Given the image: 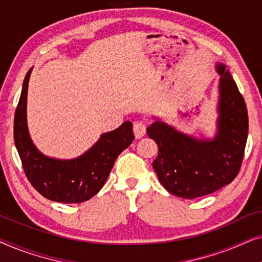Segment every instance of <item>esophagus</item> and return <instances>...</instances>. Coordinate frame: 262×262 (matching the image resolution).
Listing matches in <instances>:
<instances>
[{
  "label": "esophagus",
  "instance_id": "esophagus-1",
  "mask_svg": "<svg viewBox=\"0 0 262 262\" xmlns=\"http://www.w3.org/2000/svg\"><path fill=\"white\" fill-rule=\"evenodd\" d=\"M146 131V125L144 121H135L134 123V132H135V137L136 138H142L143 136L145 135Z\"/></svg>",
  "mask_w": 262,
  "mask_h": 262
}]
</instances>
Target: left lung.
Wrapping results in <instances>:
<instances>
[{
    "instance_id": "obj_1",
    "label": "left lung",
    "mask_w": 262,
    "mask_h": 262,
    "mask_svg": "<svg viewBox=\"0 0 262 262\" xmlns=\"http://www.w3.org/2000/svg\"><path fill=\"white\" fill-rule=\"evenodd\" d=\"M220 74L217 134L212 139L182 134L155 120L146 134L159 145L152 162L161 185L173 195L194 199L218 191L237 177L248 137V112L230 71L217 63Z\"/></svg>"
}]
</instances>
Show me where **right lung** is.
I'll return each mask as SVG.
<instances>
[{"instance_id": "right-lung-1", "label": "right lung", "mask_w": 262, "mask_h": 262, "mask_svg": "<svg viewBox=\"0 0 262 262\" xmlns=\"http://www.w3.org/2000/svg\"><path fill=\"white\" fill-rule=\"evenodd\" d=\"M32 68L24 80L14 117V142L25 174L42 196L52 202L76 204L89 200L102 188L119 154L135 139L131 121L101 135L88 151L73 160L45 156L32 142L27 127V91Z\"/></svg>"}]
</instances>
